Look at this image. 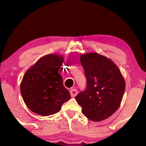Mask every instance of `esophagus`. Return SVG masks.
<instances>
[{"instance_id": "1", "label": "esophagus", "mask_w": 146, "mask_h": 146, "mask_svg": "<svg viewBox=\"0 0 146 146\" xmlns=\"http://www.w3.org/2000/svg\"><path fill=\"white\" fill-rule=\"evenodd\" d=\"M70 95L72 97H75L78 94V90L75 88L71 89L70 91Z\"/></svg>"}]
</instances>
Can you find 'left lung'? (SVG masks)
Returning <instances> with one entry per match:
<instances>
[{
  "instance_id": "left-lung-1",
  "label": "left lung",
  "mask_w": 146,
  "mask_h": 146,
  "mask_svg": "<svg viewBox=\"0 0 146 146\" xmlns=\"http://www.w3.org/2000/svg\"><path fill=\"white\" fill-rule=\"evenodd\" d=\"M87 80L86 89L76 96L83 114L92 121L110 117L120 106L125 83L118 67L111 60L98 53L80 56Z\"/></svg>"
}]
</instances>
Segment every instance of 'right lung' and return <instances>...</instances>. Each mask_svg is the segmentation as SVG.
<instances>
[{
    "label": "right lung",
    "instance_id": "1",
    "mask_svg": "<svg viewBox=\"0 0 146 146\" xmlns=\"http://www.w3.org/2000/svg\"><path fill=\"white\" fill-rule=\"evenodd\" d=\"M64 57L57 54L40 58L24 75L21 92L27 107L37 114L48 116L58 112L62 106L70 99L58 73Z\"/></svg>",
    "mask_w": 146,
    "mask_h": 146
}]
</instances>
